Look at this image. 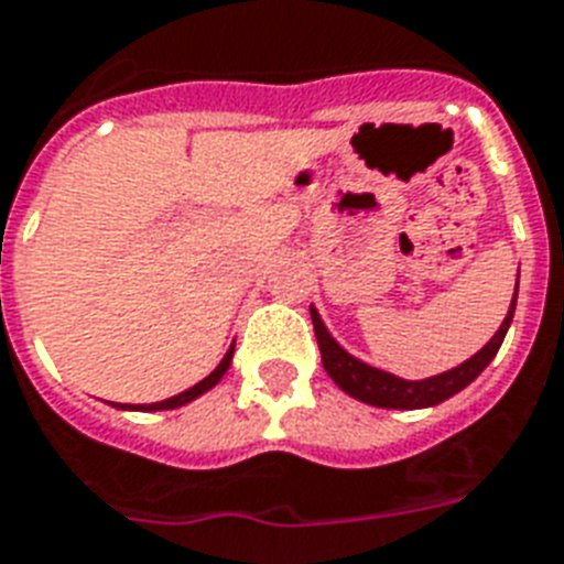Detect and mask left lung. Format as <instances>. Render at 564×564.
Wrapping results in <instances>:
<instances>
[{
  "label": "left lung",
  "mask_w": 564,
  "mask_h": 564,
  "mask_svg": "<svg viewBox=\"0 0 564 564\" xmlns=\"http://www.w3.org/2000/svg\"><path fill=\"white\" fill-rule=\"evenodd\" d=\"M516 297H519V286L512 292L510 310H507V318L501 322L498 333L489 338L487 345L480 347L478 354L473 359L460 361L457 368L443 370L437 377L429 379H402L393 377L388 370H379L368 361L356 359L345 350V347L338 345L336 338L329 336V329L324 327L322 315L315 306H310V315H313V327H315V338H318V350H322V365L324 370L329 373V379L336 382L338 388L345 393H350L354 400L368 402V405H377V409H432V405H441L443 400L448 397H455L457 391H464L469 382L484 373L489 361L496 359L498 347L505 341L507 329L512 324V313H516Z\"/></svg>",
  "instance_id": "1"
}]
</instances>
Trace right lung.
<instances>
[{
  "instance_id": "obj_1",
  "label": "right lung",
  "mask_w": 564,
  "mask_h": 564,
  "mask_svg": "<svg viewBox=\"0 0 564 564\" xmlns=\"http://www.w3.org/2000/svg\"><path fill=\"white\" fill-rule=\"evenodd\" d=\"M231 356H235V345L228 347V354L223 356V361H219L217 368L210 370L203 382H196L194 388H187V391L176 393V397H171V400L150 402V405H127V402H112V405H116V409H123V411H167V409H178V405H187V402H194L196 397H203L205 391H210V388L217 386L219 379L226 377V370L231 368Z\"/></svg>"
}]
</instances>
